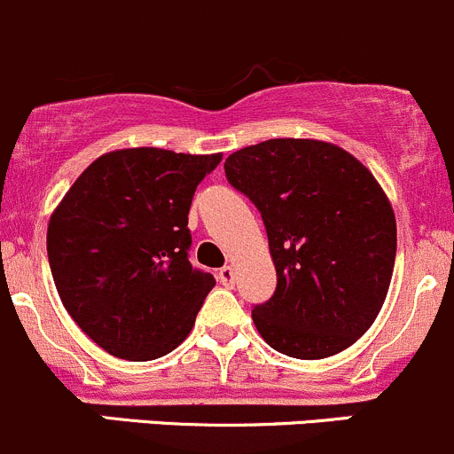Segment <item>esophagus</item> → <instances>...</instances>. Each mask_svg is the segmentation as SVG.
I'll return each instance as SVG.
<instances>
[{"label":"esophagus","instance_id":"34e87169","mask_svg":"<svg viewBox=\"0 0 454 454\" xmlns=\"http://www.w3.org/2000/svg\"><path fill=\"white\" fill-rule=\"evenodd\" d=\"M218 280H221L225 286H231L233 282H236V273H233L231 267H223L221 271H218Z\"/></svg>","mask_w":454,"mask_h":454}]
</instances>
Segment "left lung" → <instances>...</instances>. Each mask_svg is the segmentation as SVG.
Returning <instances> with one entry per match:
<instances>
[{
	"label": "left lung",
	"mask_w": 454,
	"mask_h": 454,
	"mask_svg": "<svg viewBox=\"0 0 454 454\" xmlns=\"http://www.w3.org/2000/svg\"><path fill=\"white\" fill-rule=\"evenodd\" d=\"M262 214L278 273L251 311L264 342L298 360L356 344L378 317L397 251L393 205L353 154L317 138H269L225 160Z\"/></svg>",
	"instance_id": "left-lung-1"
}]
</instances>
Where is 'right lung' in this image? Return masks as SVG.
<instances>
[{"instance_id": "right-lung-1", "label": "right lung", "mask_w": 454, "mask_h": 454, "mask_svg": "<svg viewBox=\"0 0 454 454\" xmlns=\"http://www.w3.org/2000/svg\"><path fill=\"white\" fill-rule=\"evenodd\" d=\"M221 160L159 147L106 152L52 212L46 245L61 302L110 356L156 360L190 335L216 280L187 260V214Z\"/></svg>"}]
</instances>
